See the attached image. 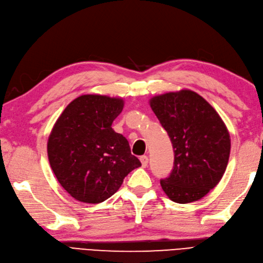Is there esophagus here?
<instances>
[{
    "instance_id": "1",
    "label": "esophagus",
    "mask_w": 263,
    "mask_h": 263,
    "mask_svg": "<svg viewBox=\"0 0 263 263\" xmlns=\"http://www.w3.org/2000/svg\"><path fill=\"white\" fill-rule=\"evenodd\" d=\"M140 161H141V163H142V166L146 167L147 162H149V158H147L146 156H142V157H140Z\"/></svg>"
}]
</instances>
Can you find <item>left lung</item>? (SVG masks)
Masks as SVG:
<instances>
[{"mask_svg": "<svg viewBox=\"0 0 263 263\" xmlns=\"http://www.w3.org/2000/svg\"><path fill=\"white\" fill-rule=\"evenodd\" d=\"M152 111L169 134L174 151L170 176L160 181L177 203L203 198L217 185L230 156V134L218 112L191 90L157 96Z\"/></svg>", "mask_w": 263, "mask_h": 263, "instance_id": "obj_1", "label": "left lung"}]
</instances>
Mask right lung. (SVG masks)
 <instances>
[{
  "mask_svg": "<svg viewBox=\"0 0 263 263\" xmlns=\"http://www.w3.org/2000/svg\"><path fill=\"white\" fill-rule=\"evenodd\" d=\"M123 99L85 94L67 105L48 141L50 165L59 183L80 202L100 203L141 166L127 140L112 129Z\"/></svg>",
  "mask_w": 263,
  "mask_h": 263,
  "instance_id": "right-lung-1",
  "label": "right lung"
}]
</instances>
